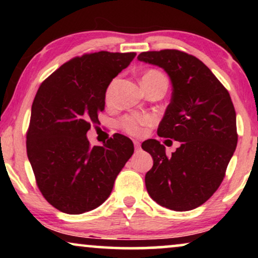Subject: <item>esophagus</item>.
I'll return each mask as SVG.
<instances>
[{"mask_svg":"<svg viewBox=\"0 0 258 258\" xmlns=\"http://www.w3.org/2000/svg\"><path fill=\"white\" fill-rule=\"evenodd\" d=\"M134 146H135V149L136 150H140L141 149V144H140V142L139 141H134Z\"/></svg>","mask_w":258,"mask_h":258,"instance_id":"1","label":"esophagus"}]
</instances>
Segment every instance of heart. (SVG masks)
Listing matches in <instances>:
<instances>
[{
  "instance_id": "heart-1",
  "label": "heart",
  "mask_w": 258,
  "mask_h": 258,
  "mask_svg": "<svg viewBox=\"0 0 258 258\" xmlns=\"http://www.w3.org/2000/svg\"><path fill=\"white\" fill-rule=\"evenodd\" d=\"M143 77H164L161 73L156 72V70H150ZM109 96V91L107 94ZM153 119H151L149 116H142V115H129L123 117L121 121H119V126L126 132L128 134H132V135L139 136L143 133L144 126L151 124Z\"/></svg>"
}]
</instances>
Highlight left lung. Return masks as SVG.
<instances>
[{"instance_id": "8db88e82", "label": "left lung", "mask_w": 258, "mask_h": 258, "mask_svg": "<svg viewBox=\"0 0 258 258\" xmlns=\"http://www.w3.org/2000/svg\"><path fill=\"white\" fill-rule=\"evenodd\" d=\"M137 59L168 74L171 100L157 134L181 142L171 155L157 140L142 143L154 161L146 174L147 191L168 209L192 210L218 189L235 153L234 104L228 90L195 56L165 49L142 52Z\"/></svg>"}]
</instances>
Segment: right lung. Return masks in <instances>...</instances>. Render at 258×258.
<instances>
[{
  "label": "right lung",
  "mask_w": 258,
  "mask_h": 258,
  "mask_svg": "<svg viewBox=\"0 0 258 258\" xmlns=\"http://www.w3.org/2000/svg\"><path fill=\"white\" fill-rule=\"evenodd\" d=\"M135 55L98 51L73 58L38 88L27 134L28 160L42 195L62 213L100 207L132 157L134 144L124 135L90 147L87 133L104 110L109 84Z\"/></svg>",
  "instance_id": "right-lung-1"
}]
</instances>
